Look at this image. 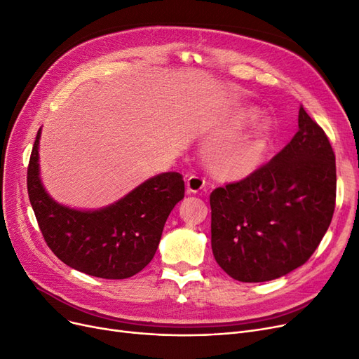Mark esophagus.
<instances>
[{"label": "esophagus", "instance_id": "34e87169", "mask_svg": "<svg viewBox=\"0 0 359 359\" xmlns=\"http://www.w3.org/2000/svg\"><path fill=\"white\" fill-rule=\"evenodd\" d=\"M204 187H205V180L203 177L191 176L187 180V188H188V192H191V194H198Z\"/></svg>", "mask_w": 359, "mask_h": 359}]
</instances>
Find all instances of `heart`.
Segmentation results:
<instances>
[{
  "label": "heart",
  "instance_id": "heart-1",
  "mask_svg": "<svg viewBox=\"0 0 359 359\" xmlns=\"http://www.w3.org/2000/svg\"><path fill=\"white\" fill-rule=\"evenodd\" d=\"M256 118L255 112L244 111L238 115V124H248ZM271 123L259 119L244 135L224 151L219 159V170L228 177H245L259 170L266 158Z\"/></svg>",
  "mask_w": 359,
  "mask_h": 359
}]
</instances>
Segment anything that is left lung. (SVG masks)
Returning <instances> with one entry per match:
<instances>
[{
    "mask_svg": "<svg viewBox=\"0 0 359 359\" xmlns=\"http://www.w3.org/2000/svg\"><path fill=\"white\" fill-rule=\"evenodd\" d=\"M336 204V156L324 130L299 109V131L271 161L210 195L211 250L241 283L300 268L325 235Z\"/></svg>",
    "mask_w": 359,
    "mask_h": 359,
    "instance_id": "obj_1",
    "label": "left lung"
}]
</instances>
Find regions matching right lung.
I'll return each mask as SVG.
<instances>
[{"label":"right lung","mask_w":359,"mask_h":359,"mask_svg":"<svg viewBox=\"0 0 359 359\" xmlns=\"http://www.w3.org/2000/svg\"><path fill=\"white\" fill-rule=\"evenodd\" d=\"M39 139L41 128L29 159L28 194L50 250L68 266L104 280H126L140 272L155 256L171 210L183 200L182 175L161 172L97 210L72 208L53 200L44 188Z\"/></svg>","instance_id":"1"}]
</instances>
